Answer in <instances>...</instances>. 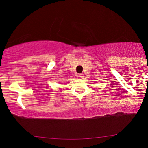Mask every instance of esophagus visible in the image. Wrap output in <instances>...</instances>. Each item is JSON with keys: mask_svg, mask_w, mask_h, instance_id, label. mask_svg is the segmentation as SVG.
Masks as SVG:
<instances>
[{"mask_svg": "<svg viewBox=\"0 0 148 148\" xmlns=\"http://www.w3.org/2000/svg\"><path fill=\"white\" fill-rule=\"evenodd\" d=\"M78 77H80V78H83L84 77V75L83 74V73H81V74H79L78 75Z\"/></svg>", "mask_w": 148, "mask_h": 148, "instance_id": "34e87169", "label": "esophagus"}]
</instances>
